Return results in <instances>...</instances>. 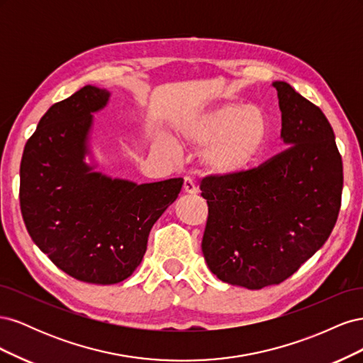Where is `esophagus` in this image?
<instances>
[{"label":"esophagus","mask_w":363,"mask_h":363,"mask_svg":"<svg viewBox=\"0 0 363 363\" xmlns=\"http://www.w3.org/2000/svg\"><path fill=\"white\" fill-rule=\"evenodd\" d=\"M183 191L186 192V194H196V186H195V183L192 182V179H189V177H184V182H183Z\"/></svg>","instance_id":"esophagus-1"}]
</instances>
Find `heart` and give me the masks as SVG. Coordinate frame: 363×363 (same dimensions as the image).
Listing matches in <instances>:
<instances>
[{
	"instance_id": "obj_1",
	"label": "heart",
	"mask_w": 363,
	"mask_h": 363,
	"mask_svg": "<svg viewBox=\"0 0 363 363\" xmlns=\"http://www.w3.org/2000/svg\"><path fill=\"white\" fill-rule=\"evenodd\" d=\"M182 136L188 144L203 147L200 162L208 174L232 177L244 172L265 145L268 118L257 106L224 103L188 121ZM162 142L174 150L169 139Z\"/></svg>"
}]
</instances>
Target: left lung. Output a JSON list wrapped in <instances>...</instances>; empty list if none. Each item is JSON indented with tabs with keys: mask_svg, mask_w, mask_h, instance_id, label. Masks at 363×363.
Masks as SVG:
<instances>
[{
	"mask_svg": "<svg viewBox=\"0 0 363 363\" xmlns=\"http://www.w3.org/2000/svg\"><path fill=\"white\" fill-rule=\"evenodd\" d=\"M288 145L257 168L207 175L201 250L230 284L262 289L291 277L330 236L342 196V159L321 108L286 82H274Z\"/></svg>",
	"mask_w": 363,
	"mask_h": 363,
	"instance_id": "obj_1",
	"label": "left lung"
}]
</instances>
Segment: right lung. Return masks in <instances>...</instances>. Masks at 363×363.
<instances>
[{"mask_svg":"<svg viewBox=\"0 0 363 363\" xmlns=\"http://www.w3.org/2000/svg\"><path fill=\"white\" fill-rule=\"evenodd\" d=\"M87 84L52 104L27 140L19 203L28 235L68 276L113 284L139 267L152 225L177 199L183 179L136 184L84 163L92 113L108 101Z\"/></svg>","mask_w":363,"mask_h":363,"instance_id":"right-lung-1","label":"right lung"}]
</instances>
